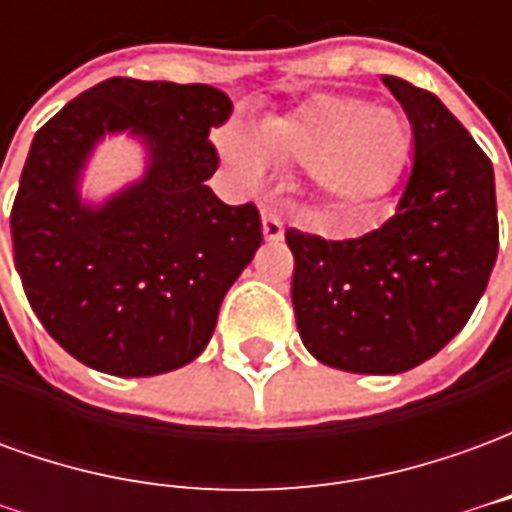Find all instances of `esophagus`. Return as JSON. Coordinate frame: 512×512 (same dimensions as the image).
<instances>
[{
  "mask_svg": "<svg viewBox=\"0 0 512 512\" xmlns=\"http://www.w3.org/2000/svg\"><path fill=\"white\" fill-rule=\"evenodd\" d=\"M282 233H285V227H282V216H279L277 211L266 208V211H263V235H266L268 241H279Z\"/></svg>",
  "mask_w": 512,
  "mask_h": 512,
  "instance_id": "34e87169",
  "label": "esophagus"
}]
</instances>
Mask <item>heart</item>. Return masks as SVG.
I'll use <instances>...</instances> for the list:
<instances>
[{
    "instance_id": "heart-1",
    "label": "heart",
    "mask_w": 512,
    "mask_h": 512,
    "mask_svg": "<svg viewBox=\"0 0 512 512\" xmlns=\"http://www.w3.org/2000/svg\"><path fill=\"white\" fill-rule=\"evenodd\" d=\"M266 153L285 167L312 172L326 194L345 205H359L384 194L408 156L406 117L392 109L367 106L356 98L318 95L288 115L260 128ZM227 161L244 178H260L266 158L241 131L222 136Z\"/></svg>"
}]
</instances>
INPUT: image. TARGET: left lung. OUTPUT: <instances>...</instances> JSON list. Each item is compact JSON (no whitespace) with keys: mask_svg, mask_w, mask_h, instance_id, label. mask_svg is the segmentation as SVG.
Masks as SVG:
<instances>
[{"mask_svg":"<svg viewBox=\"0 0 512 512\" xmlns=\"http://www.w3.org/2000/svg\"><path fill=\"white\" fill-rule=\"evenodd\" d=\"M414 131V164L378 230L326 241L285 233L307 351L348 373L392 376L439 354L483 296L499 249L491 158L430 90L381 76Z\"/></svg>","mask_w":512,"mask_h":512,"instance_id":"8db88e82","label":"left lung"}]
</instances>
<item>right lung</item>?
<instances>
[{
	"label": "right lung",
	"instance_id": "right-lung-1",
	"mask_svg": "<svg viewBox=\"0 0 512 512\" xmlns=\"http://www.w3.org/2000/svg\"><path fill=\"white\" fill-rule=\"evenodd\" d=\"M233 115L208 84L115 76L40 128L10 211L13 257L32 310L82 365L158 376L202 354L224 293L263 241L252 202L224 205L205 180L208 139ZM146 136V180L104 209L78 202L75 178L106 130Z\"/></svg>",
	"mask_w": 512,
	"mask_h": 512
}]
</instances>
